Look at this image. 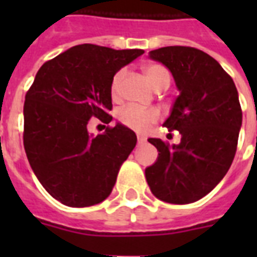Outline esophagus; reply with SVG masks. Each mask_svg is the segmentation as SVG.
<instances>
[{
	"label": "esophagus",
	"instance_id": "esophagus-1",
	"mask_svg": "<svg viewBox=\"0 0 257 257\" xmlns=\"http://www.w3.org/2000/svg\"><path fill=\"white\" fill-rule=\"evenodd\" d=\"M143 143H146L145 138H140V136H138V145H143Z\"/></svg>",
	"mask_w": 257,
	"mask_h": 257
}]
</instances>
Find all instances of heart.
Instances as JSON below:
<instances>
[{
  "mask_svg": "<svg viewBox=\"0 0 257 257\" xmlns=\"http://www.w3.org/2000/svg\"><path fill=\"white\" fill-rule=\"evenodd\" d=\"M146 77L150 81V84L156 89L161 90L168 88L171 82V73L167 67L158 63H149L143 67ZM125 77V70L121 68L117 73L112 75L111 82H110V95L112 100H119L121 97V88H122V81ZM160 111L153 107H140L135 104H129L121 108L118 111V119L119 122L123 123L125 126L134 129L136 132H147L154 123L160 119Z\"/></svg>",
  "mask_w": 257,
  "mask_h": 257,
  "instance_id": "obj_1",
  "label": "heart"
}]
</instances>
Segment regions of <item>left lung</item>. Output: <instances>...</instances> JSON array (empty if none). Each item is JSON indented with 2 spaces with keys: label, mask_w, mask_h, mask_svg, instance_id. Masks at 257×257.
Wrapping results in <instances>:
<instances>
[{
  "label": "left lung",
  "mask_w": 257,
  "mask_h": 257,
  "mask_svg": "<svg viewBox=\"0 0 257 257\" xmlns=\"http://www.w3.org/2000/svg\"><path fill=\"white\" fill-rule=\"evenodd\" d=\"M150 58L171 70L180 90L164 126L179 131L182 140L169 146L149 139L158 160L146 169V179L158 199L191 204L215 189L231 167L242 123L237 88L220 64L197 48H160Z\"/></svg>",
  "instance_id": "1"
}]
</instances>
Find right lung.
<instances>
[{"label":"right lung","mask_w":257,"mask_h":257,"mask_svg":"<svg viewBox=\"0 0 257 257\" xmlns=\"http://www.w3.org/2000/svg\"><path fill=\"white\" fill-rule=\"evenodd\" d=\"M143 53L82 44L38 70L26 93L23 145L37 179L62 204L92 206L112 191L136 135L117 123L90 136L88 122L111 121L112 75Z\"/></svg>","instance_id":"right-lung-1"}]
</instances>
